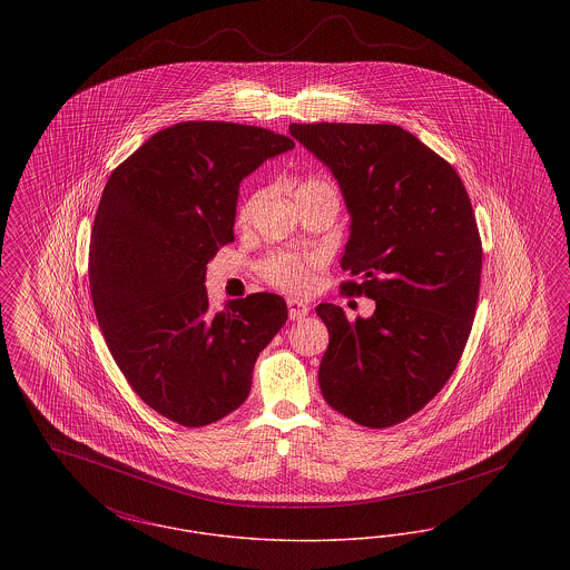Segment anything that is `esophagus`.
<instances>
[{"label": "esophagus", "mask_w": 570, "mask_h": 570, "mask_svg": "<svg viewBox=\"0 0 570 570\" xmlns=\"http://www.w3.org/2000/svg\"><path fill=\"white\" fill-rule=\"evenodd\" d=\"M286 303H288V316H291V321H301V318H305V316H307L309 307H307L303 301L288 298Z\"/></svg>", "instance_id": "esophagus-1"}]
</instances>
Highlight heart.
Masks as SVG:
<instances>
[{"label":"heart","mask_w":570,"mask_h":570,"mask_svg":"<svg viewBox=\"0 0 570 570\" xmlns=\"http://www.w3.org/2000/svg\"><path fill=\"white\" fill-rule=\"evenodd\" d=\"M323 190L337 194L335 186L331 181L321 179V177H309V179L301 181V186L297 188V196L309 194V191ZM252 209H254V198L245 200L244 205L239 207V212H237V224L239 226H245L249 222ZM314 269H316V261L314 258L297 256V254H286V252L269 254L258 265V273H261V277L267 284H272L273 288L293 293V295H301V293H305L312 286Z\"/></svg>","instance_id":"obj_1"}]
</instances>
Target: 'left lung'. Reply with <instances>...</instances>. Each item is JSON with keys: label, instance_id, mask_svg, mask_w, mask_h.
I'll list each match as a JSON object with an SVG mask.
<instances>
[{"label": "left lung", "instance_id": "1", "mask_svg": "<svg viewBox=\"0 0 570 570\" xmlns=\"http://www.w3.org/2000/svg\"><path fill=\"white\" fill-rule=\"evenodd\" d=\"M291 135L333 170L353 216L340 288L374 298L348 321L321 303L328 328L318 382L326 404L372 430L428 406L470 337L483 247L458 170L391 124H293Z\"/></svg>", "mask_w": 570, "mask_h": 570}]
</instances>
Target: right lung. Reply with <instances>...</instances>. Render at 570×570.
I'll list each match as a JSON object with an SVG mask.
<instances>
[{"mask_svg": "<svg viewBox=\"0 0 570 570\" xmlns=\"http://www.w3.org/2000/svg\"><path fill=\"white\" fill-rule=\"evenodd\" d=\"M295 140L228 121H181L110 173L89 244V288L136 395L184 428L244 404L261 351L288 318L273 293L214 312L207 263L230 244L239 184Z\"/></svg>", "mask_w": 570, "mask_h": 570, "instance_id": "add662e5", "label": "right lung"}]
</instances>
